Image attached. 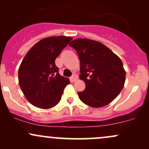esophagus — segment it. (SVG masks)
Returning <instances> with one entry per match:
<instances>
[{
  "instance_id": "esophagus-1",
  "label": "esophagus",
  "mask_w": 149,
  "mask_h": 149,
  "mask_svg": "<svg viewBox=\"0 0 149 149\" xmlns=\"http://www.w3.org/2000/svg\"><path fill=\"white\" fill-rule=\"evenodd\" d=\"M77 78H78L77 75L73 74V76H72L70 78V80H71V82H75V81H76V80H77Z\"/></svg>"
}]
</instances>
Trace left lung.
Wrapping results in <instances>:
<instances>
[{"instance_id": "1", "label": "left lung", "mask_w": 149, "mask_h": 149, "mask_svg": "<svg viewBox=\"0 0 149 149\" xmlns=\"http://www.w3.org/2000/svg\"><path fill=\"white\" fill-rule=\"evenodd\" d=\"M77 52L81 62L80 79L86 83L78 92L80 100L92 107L110 103L124 87L126 72L118 56L102 43L88 39H76L69 44Z\"/></svg>"}]
</instances>
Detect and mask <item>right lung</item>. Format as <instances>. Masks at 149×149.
I'll return each mask as SVG.
<instances>
[{
  "label": "right lung",
  "instance_id": "1",
  "mask_svg": "<svg viewBox=\"0 0 149 149\" xmlns=\"http://www.w3.org/2000/svg\"><path fill=\"white\" fill-rule=\"evenodd\" d=\"M72 40L65 36L47 37L35 44L24 57L18 71L19 85L35 107L49 109L61 100L70 81L58 73L55 60Z\"/></svg>",
  "mask_w": 149,
  "mask_h": 149
}]
</instances>
